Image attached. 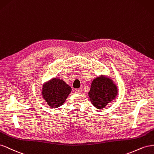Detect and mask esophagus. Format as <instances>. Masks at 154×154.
<instances>
[{
	"label": "esophagus",
	"mask_w": 154,
	"mask_h": 154,
	"mask_svg": "<svg viewBox=\"0 0 154 154\" xmlns=\"http://www.w3.org/2000/svg\"><path fill=\"white\" fill-rule=\"evenodd\" d=\"M82 89H77L75 90V93L77 94H81L82 93Z\"/></svg>",
	"instance_id": "34e87169"
}]
</instances>
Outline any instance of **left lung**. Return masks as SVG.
Masks as SVG:
<instances>
[{
    "label": "left lung",
    "mask_w": 154,
    "mask_h": 154,
    "mask_svg": "<svg viewBox=\"0 0 154 154\" xmlns=\"http://www.w3.org/2000/svg\"><path fill=\"white\" fill-rule=\"evenodd\" d=\"M117 87L111 79L103 75L95 78L92 81L90 90L88 92L90 101L98 108H104L116 97Z\"/></svg>",
    "instance_id": "8db88e82"
}]
</instances>
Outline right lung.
Returning <instances> with one entry per match:
<instances>
[{"label": "right lung", "mask_w": 154, "mask_h": 154, "mask_svg": "<svg viewBox=\"0 0 154 154\" xmlns=\"http://www.w3.org/2000/svg\"><path fill=\"white\" fill-rule=\"evenodd\" d=\"M71 91L63 80L54 78L43 85L42 95L50 107L56 108L63 104Z\"/></svg>", "instance_id": "right-lung-1"}]
</instances>
